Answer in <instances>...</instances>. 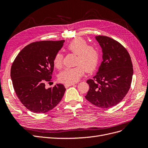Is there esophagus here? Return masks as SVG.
I'll return each instance as SVG.
<instances>
[{
    "label": "esophagus",
    "instance_id": "esophagus-1",
    "mask_svg": "<svg viewBox=\"0 0 148 148\" xmlns=\"http://www.w3.org/2000/svg\"><path fill=\"white\" fill-rule=\"evenodd\" d=\"M73 85H74V83H66V84H65V86L66 88H68V87H69L71 86H73Z\"/></svg>",
    "mask_w": 148,
    "mask_h": 148
}]
</instances>
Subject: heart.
I'll return each instance as SVG.
<instances>
[{"label": "heart", "instance_id": "b5f03b06", "mask_svg": "<svg viewBox=\"0 0 148 148\" xmlns=\"http://www.w3.org/2000/svg\"><path fill=\"white\" fill-rule=\"evenodd\" d=\"M66 50L77 54V66L65 68L62 71L59 75L60 81L65 83H74L84 74V70L87 73H92L97 68L99 61V50L95 45L88 44L85 39H74L66 46ZM53 62L54 67L61 68L63 64V55L60 53H56Z\"/></svg>", "mask_w": 148, "mask_h": 148}]
</instances>
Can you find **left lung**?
I'll use <instances>...</instances> for the list:
<instances>
[{
	"mask_svg": "<svg viewBox=\"0 0 148 148\" xmlns=\"http://www.w3.org/2000/svg\"><path fill=\"white\" fill-rule=\"evenodd\" d=\"M103 49V60L92 79L86 81L89 90L86 99L94 106L108 108L119 103L131 87L133 68L127 49L113 39L95 36Z\"/></svg>",
	"mask_w": 148,
	"mask_h": 148,
	"instance_id": "1",
	"label": "left lung"
}]
</instances>
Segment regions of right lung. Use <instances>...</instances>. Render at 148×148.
I'll return each instance as SVG.
<instances>
[{
  "mask_svg": "<svg viewBox=\"0 0 148 148\" xmlns=\"http://www.w3.org/2000/svg\"><path fill=\"white\" fill-rule=\"evenodd\" d=\"M64 41L32 42L20 51L13 62L11 77L14 90L20 102L31 112H47L63 98L66 90L64 84L46 89L45 83L52 81L53 58Z\"/></svg>",
  "mask_w": 148,
  "mask_h": 148,
  "instance_id": "right-lung-1",
  "label": "right lung"
}]
</instances>
